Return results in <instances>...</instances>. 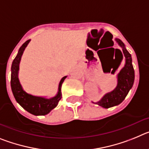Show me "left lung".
I'll return each mask as SVG.
<instances>
[{"label":"left lung","instance_id":"1","mask_svg":"<svg viewBox=\"0 0 149 149\" xmlns=\"http://www.w3.org/2000/svg\"><path fill=\"white\" fill-rule=\"evenodd\" d=\"M118 44L122 48L124 56L125 58V65L118 74V84L114 90L107 93L97 104L104 108H109L122 103L125 98L129 90L131 89L134 81V69L132 65L131 54L126 50L125 45L119 39H116ZM122 55V57H123Z\"/></svg>","mask_w":149,"mask_h":149}]
</instances>
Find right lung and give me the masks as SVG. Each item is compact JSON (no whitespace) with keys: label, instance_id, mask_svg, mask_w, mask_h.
Returning <instances> with one entry per match:
<instances>
[{"label":"right lung","instance_id":"right-lung-1","mask_svg":"<svg viewBox=\"0 0 149 149\" xmlns=\"http://www.w3.org/2000/svg\"><path fill=\"white\" fill-rule=\"evenodd\" d=\"M30 39L26 41L21 48H19L18 54L15 56L12 64L11 67V88L13 95L15 100L24 110L29 112L30 113L35 116H44L48 114L51 110H53L58 104V102L61 99V86L63 81L66 76L63 77L59 84L58 93L57 95L51 98H45L42 97L32 95L28 94L22 89L19 80H18V73L19 69V63L24 51L30 42Z\"/></svg>","mask_w":149,"mask_h":149}]
</instances>
